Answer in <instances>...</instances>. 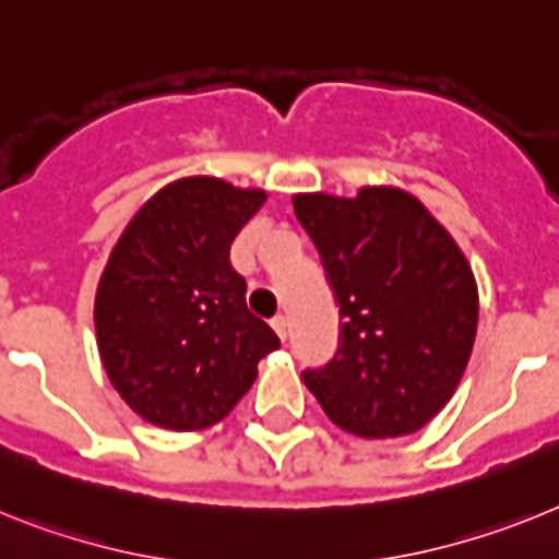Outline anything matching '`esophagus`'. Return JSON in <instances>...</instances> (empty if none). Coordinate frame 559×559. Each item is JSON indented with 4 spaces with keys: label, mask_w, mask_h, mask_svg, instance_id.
<instances>
[{
    "label": "esophagus",
    "mask_w": 559,
    "mask_h": 559,
    "mask_svg": "<svg viewBox=\"0 0 559 559\" xmlns=\"http://www.w3.org/2000/svg\"><path fill=\"white\" fill-rule=\"evenodd\" d=\"M270 323H273L275 334H278L281 340H286V334H289V320H286V314H275V318L270 320Z\"/></svg>",
    "instance_id": "obj_1"
}]
</instances>
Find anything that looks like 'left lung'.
Here are the masks:
<instances>
[{
	"label": "left lung",
	"mask_w": 559,
	"mask_h": 559,
	"mask_svg": "<svg viewBox=\"0 0 559 559\" xmlns=\"http://www.w3.org/2000/svg\"><path fill=\"white\" fill-rule=\"evenodd\" d=\"M340 307V348L304 382L337 427L362 439L416 433L455 394L478 329V286L464 252L402 188L354 199L298 193Z\"/></svg>",
	"instance_id": "left-lung-1"
}]
</instances>
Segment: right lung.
I'll use <instances>...</instances> for the list:
<instances>
[{
	"label": "right lung",
	"mask_w": 559,
	"mask_h": 559,
	"mask_svg": "<svg viewBox=\"0 0 559 559\" xmlns=\"http://www.w3.org/2000/svg\"><path fill=\"white\" fill-rule=\"evenodd\" d=\"M259 188L177 179L126 225L95 295L98 352L134 414L202 430L250 391L278 334L247 309L230 245L264 205Z\"/></svg>",
	"instance_id": "obj_1"
}]
</instances>
